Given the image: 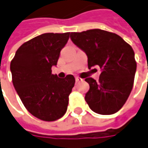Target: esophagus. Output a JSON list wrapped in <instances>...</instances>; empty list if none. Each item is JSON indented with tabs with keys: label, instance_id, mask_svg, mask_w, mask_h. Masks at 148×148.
<instances>
[{
	"label": "esophagus",
	"instance_id": "1",
	"mask_svg": "<svg viewBox=\"0 0 148 148\" xmlns=\"http://www.w3.org/2000/svg\"><path fill=\"white\" fill-rule=\"evenodd\" d=\"M75 81H76V83H79V82H81V81H83V79H82L81 78L76 77V78H75Z\"/></svg>",
	"mask_w": 148,
	"mask_h": 148
}]
</instances>
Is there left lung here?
Returning a JSON list of instances; mask_svg holds the SVG:
<instances>
[{"mask_svg": "<svg viewBox=\"0 0 148 148\" xmlns=\"http://www.w3.org/2000/svg\"><path fill=\"white\" fill-rule=\"evenodd\" d=\"M70 39L88 56V67L99 66V81L87 78L89 90L85 101L93 112H117L132 91L137 69L132 46L115 33L99 29L72 32Z\"/></svg>", "mask_w": 148, "mask_h": 148, "instance_id": "left-lung-1", "label": "left lung"}]
</instances>
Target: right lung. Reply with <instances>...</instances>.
Instances as JSON below:
<instances>
[{
    "instance_id": "1",
    "label": "right lung",
    "mask_w": 148,
    "mask_h": 148,
    "mask_svg": "<svg viewBox=\"0 0 148 148\" xmlns=\"http://www.w3.org/2000/svg\"><path fill=\"white\" fill-rule=\"evenodd\" d=\"M70 32L45 33L25 42L10 62L12 83L24 106L37 119L52 122L67 111L75 79L52 74Z\"/></svg>"
}]
</instances>
